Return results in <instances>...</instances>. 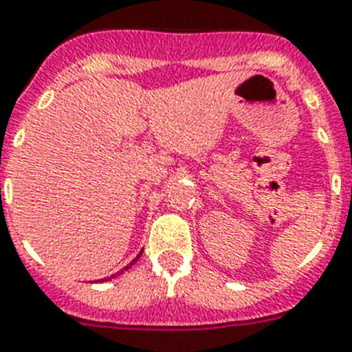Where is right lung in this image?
Segmentation results:
<instances>
[{
  "instance_id": "1",
  "label": "right lung",
  "mask_w": 352,
  "mask_h": 352,
  "mask_svg": "<svg viewBox=\"0 0 352 352\" xmlns=\"http://www.w3.org/2000/svg\"><path fill=\"white\" fill-rule=\"evenodd\" d=\"M141 254H143V250H141V252H140V254H138V258H135V259H132V261H131V263H129V265H126V267H125V268H123V270H129V268H131V267H132V265H134V263H135V261H138V259H140V256H141ZM123 270H121V272H118V274H123ZM118 274H112V276H111V277H116V276H118ZM111 277H105V279H102V281H111Z\"/></svg>"
}]
</instances>
